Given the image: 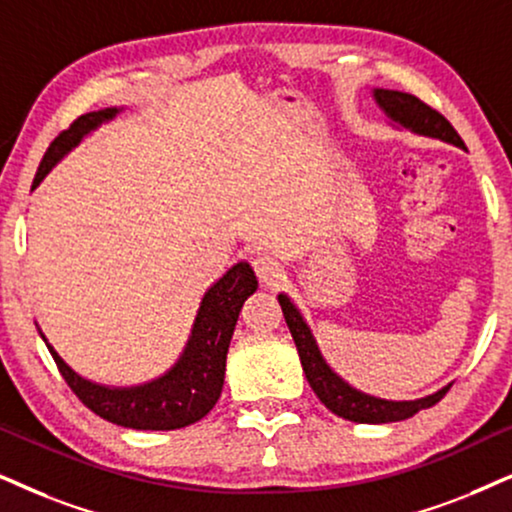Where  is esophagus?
Returning a JSON list of instances; mask_svg holds the SVG:
<instances>
[{
	"mask_svg": "<svg viewBox=\"0 0 512 512\" xmlns=\"http://www.w3.org/2000/svg\"><path fill=\"white\" fill-rule=\"evenodd\" d=\"M252 269H255V274L260 276L264 286H276V283L283 278L281 262H278L274 255H269V252H257V255L252 257Z\"/></svg>",
	"mask_w": 512,
	"mask_h": 512,
	"instance_id": "esophagus-1",
	"label": "esophagus"
}]
</instances>
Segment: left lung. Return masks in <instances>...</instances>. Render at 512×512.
Instances as JSON below:
<instances>
[{
  "mask_svg": "<svg viewBox=\"0 0 512 512\" xmlns=\"http://www.w3.org/2000/svg\"><path fill=\"white\" fill-rule=\"evenodd\" d=\"M375 101L399 125L409 127L418 134H425V137L449 141V144H456L461 148L465 146L454 125L442 113L428 106V103L420 101L418 96L392 92V89H375ZM278 304H281L290 335L295 340L297 354H300L302 361V371L307 375L309 387L321 399V404H326V409H331L335 416L354 420V423H392V420L416 416L420 409H430V406H435L449 392V387H444L437 394H430V397L418 401H385L368 397L364 392H357L340 375H335L326 361H323L312 331L302 321V316L293 307V302L286 295H278Z\"/></svg>",
  "mask_w": 512,
  "mask_h": 512,
  "instance_id": "obj_1",
  "label": "left lung"
}]
</instances>
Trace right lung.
<instances>
[{
  "label": "right lung",
  "instance_id": "right-lung-1",
  "mask_svg": "<svg viewBox=\"0 0 512 512\" xmlns=\"http://www.w3.org/2000/svg\"><path fill=\"white\" fill-rule=\"evenodd\" d=\"M118 113V108H106V111L84 113L80 118L70 122L68 129H63L58 137L51 141L47 153H44L40 167H37L32 189L44 179L51 167L66 155L70 148L80 144L84 134L92 132L101 122L111 120ZM257 290L255 271L250 264H236L229 269L224 278L205 293L200 302L196 323L181 359L174 364L170 373L163 378L153 380L148 385L139 387H101L89 383L77 375L66 361L56 354V349L49 347L58 371L66 380L70 390L77 394V399L101 416L108 423L122 425L132 430H177L196 423L203 416H208L212 406L217 404L224 385L226 371V352H229L231 335H234L238 312L243 302ZM44 338V335H42ZM47 342V338H44Z\"/></svg>",
  "mask_w": 512,
  "mask_h": 512
}]
</instances>
